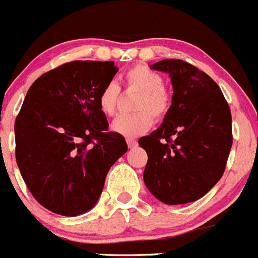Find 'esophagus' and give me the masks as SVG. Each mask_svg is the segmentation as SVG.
Segmentation results:
<instances>
[{"label": "esophagus", "mask_w": 258, "mask_h": 258, "mask_svg": "<svg viewBox=\"0 0 258 258\" xmlns=\"http://www.w3.org/2000/svg\"><path fill=\"white\" fill-rule=\"evenodd\" d=\"M126 143L129 146V149H133V147L137 146V141L134 138H126Z\"/></svg>", "instance_id": "1"}]
</instances>
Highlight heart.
<instances>
[{
	"label": "heart",
	"instance_id": "1",
	"mask_svg": "<svg viewBox=\"0 0 258 258\" xmlns=\"http://www.w3.org/2000/svg\"><path fill=\"white\" fill-rule=\"evenodd\" d=\"M124 83L126 88L140 92L134 108L137 112L121 115L112 122V131L132 138L149 131L156 120H163L172 106V94L164 85V77L146 64H136L125 71ZM120 86L108 81L98 94V106L106 116L117 112Z\"/></svg>",
	"mask_w": 258,
	"mask_h": 258
}]
</instances>
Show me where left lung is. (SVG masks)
I'll return each mask as SVG.
<instances>
[{
    "mask_svg": "<svg viewBox=\"0 0 258 258\" xmlns=\"http://www.w3.org/2000/svg\"><path fill=\"white\" fill-rule=\"evenodd\" d=\"M151 68L169 74L174 93L161 126L138 141L149 156L143 179L165 204L195 202L226 168L232 146L230 107L220 86L187 61L164 59Z\"/></svg>",
    "mask_w": 258,
    "mask_h": 258,
    "instance_id": "left-lung-1",
    "label": "left lung"
}]
</instances>
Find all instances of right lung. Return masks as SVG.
I'll use <instances>...</instances> for the list:
<instances>
[{"label":"right lung","mask_w":258,"mask_h":258,"mask_svg":"<svg viewBox=\"0 0 258 258\" xmlns=\"http://www.w3.org/2000/svg\"><path fill=\"white\" fill-rule=\"evenodd\" d=\"M117 71L113 61H68L27 93L14 126L15 157L32 197L54 213L72 217L93 208L109 168L126 152L97 101Z\"/></svg>","instance_id":"right-lung-1"}]
</instances>
